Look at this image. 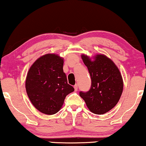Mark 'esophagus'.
I'll return each instance as SVG.
<instances>
[{"mask_svg": "<svg viewBox=\"0 0 146 146\" xmlns=\"http://www.w3.org/2000/svg\"><path fill=\"white\" fill-rule=\"evenodd\" d=\"M78 84H75V86H74V89H75V91H77V90H78Z\"/></svg>", "mask_w": 146, "mask_h": 146, "instance_id": "esophagus-1", "label": "esophagus"}]
</instances>
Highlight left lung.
Here are the masks:
<instances>
[{"label":"left lung","instance_id":"1","mask_svg":"<svg viewBox=\"0 0 146 146\" xmlns=\"http://www.w3.org/2000/svg\"><path fill=\"white\" fill-rule=\"evenodd\" d=\"M88 68L91 86L88 92H80L88 109L97 115H103L116 106L123 92L121 73L113 60L105 55L97 54L93 58L82 55Z\"/></svg>","mask_w":146,"mask_h":146}]
</instances>
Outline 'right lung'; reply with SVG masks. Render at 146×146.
<instances>
[{
	"label": "right lung",
	"instance_id": "1",
	"mask_svg": "<svg viewBox=\"0 0 146 146\" xmlns=\"http://www.w3.org/2000/svg\"><path fill=\"white\" fill-rule=\"evenodd\" d=\"M63 64L62 57L47 53L34 62L27 75V94L33 106L46 115L58 113L66 95L74 91L67 82Z\"/></svg>",
	"mask_w": 146,
	"mask_h": 146
}]
</instances>
